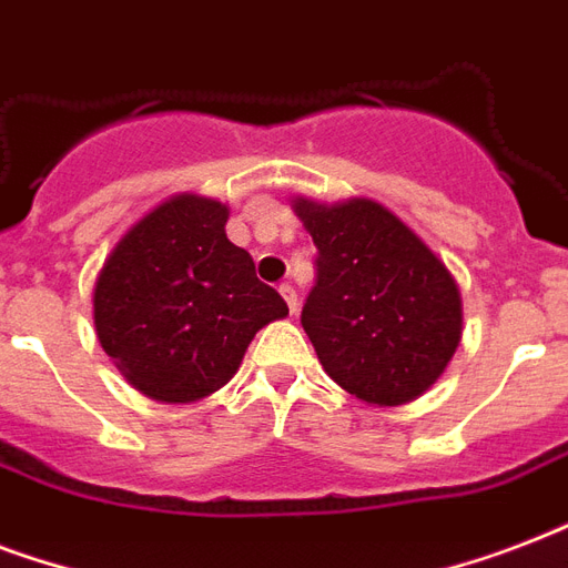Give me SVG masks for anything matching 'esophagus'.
Segmentation results:
<instances>
[{
	"label": "esophagus",
	"instance_id": "1",
	"mask_svg": "<svg viewBox=\"0 0 568 568\" xmlns=\"http://www.w3.org/2000/svg\"><path fill=\"white\" fill-rule=\"evenodd\" d=\"M280 294H283V301L288 303V312H297V292H294V285H288V283H283L280 285Z\"/></svg>",
	"mask_w": 568,
	"mask_h": 568
}]
</instances>
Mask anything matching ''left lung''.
<instances>
[{"instance_id":"obj_1","label":"left lung","mask_w":568,"mask_h":568,"mask_svg":"<svg viewBox=\"0 0 568 568\" xmlns=\"http://www.w3.org/2000/svg\"><path fill=\"white\" fill-rule=\"evenodd\" d=\"M294 212L318 247L301 324L324 372L377 406L424 395L463 336V301L445 262L374 200L297 196Z\"/></svg>"}]
</instances>
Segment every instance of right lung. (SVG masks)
Returning a JSON list of instances; mask_svg holds the SVG:
<instances>
[{
    "instance_id": "obj_1",
    "label": "right lung",
    "mask_w": 568,
    "mask_h": 568,
    "mask_svg": "<svg viewBox=\"0 0 568 568\" xmlns=\"http://www.w3.org/2000/svg\"><path fill=\"white\" fill-rule=\"evenodd\" d=\"M230 209L196 194L155 205L118 241L93 288L102 351L146 397L191 404L226 386L258 329L288 315L226 239Z\"/></svg>"
}]
</instances>
